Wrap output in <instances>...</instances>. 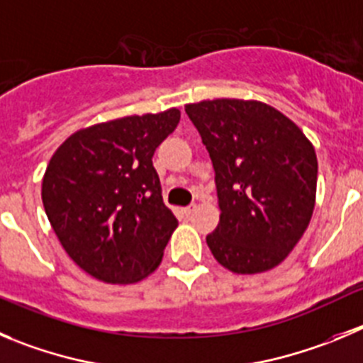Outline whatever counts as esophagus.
Here are the masks:
<instances>
[{
    "label": "esophagus",
    "instance_id": "1",
    "mask_svg": "<svg viewBox=\"0 0 363 363\" xmlns=\"http://www.w3.org/2000/svg\"><path fill=\"white\" fill-rule=\"evenodd\" d=\"M195 209H197V206L191 204V206H188V208H182L181 213H182V215H184V216H189L193 211H195Z\"/></svg>",
    "mask_w": 363,
    "mask_h": 363
}]
</instances>
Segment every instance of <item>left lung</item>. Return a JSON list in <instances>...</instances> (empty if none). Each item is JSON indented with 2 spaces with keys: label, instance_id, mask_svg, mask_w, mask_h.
Masks as SVG:
<instances>
[{
  "label": "left lung",
  "instance_id": "obj_1",
  "mask_svg": "<svg viewBox=\"0 0 363 363\" xmlns=\"http://www.w3.org/2000/svg\"><path fill=\"white\" fill-rule=\"evenodd\" d=\"M215 168L220 222L208 235L216 262L262 274L284 262L306 231L317 195V155L272 105L216 98L186 104Z\"/></svg>",
  "mask_w": 363,
  "mask_h": 363
}]
</instances>
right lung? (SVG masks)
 <instances>
[{
  "mask_svg": "<svg viewBox=\"0 0 363 363\" xmlns=\"http://www.w3.org/2000/svg\"><path fill=\"white\" fill-rule=\"evenodd\" d=\"M179 120L172 107L94 123L50 159L44 211L67 256L94 279L132 284L161 263L177 218L162 202L152 157Z\"/></svg>",
  "mask_w": 363,
  "mask_h": 363,
  "instance_id": "1",
  "label": "right lung"
}]
</instances>
